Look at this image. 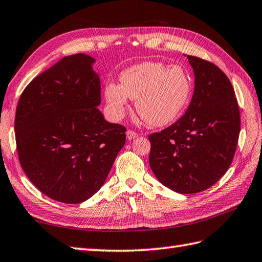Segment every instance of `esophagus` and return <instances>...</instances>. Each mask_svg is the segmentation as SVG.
Segmentation results:
<instances>
[{
    "label": "esophagus",
    "instance_id": "obj_1",
    "mask_svg": "<svg viewBox=\"0 0 262 262\" xmlns=\"http://www.w3.org/2000/svg\"><path fill=\"white\" fill-rule=\"evenodd\" d=\"M126 135H127V138H128V140H134V138H136L137 136H138V134H137V133H135L134 130H127L126 132Z\"/></svg>",
    "mask_w": 262,
    "mask_h": 262
}]
</instances>
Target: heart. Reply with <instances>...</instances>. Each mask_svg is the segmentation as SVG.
<instances>
[{"mask_svg": "<svg viewBox=\"0 0 262 262\" xmlns=\"http://www.w3.org/2000/svg\"><path fill=\"white\" fill-rule=\"evenodd\" d=\"M192 93V80L181 66L146 61L120 75V85L104 90L110 115L121 119L128 109V97L136 100L140 116L152 126H166L181 115Z\"/></svg>", "mask_w": 262, "mask_h": 262, "instance_id": "1", "label": "heart"}]
</instances>
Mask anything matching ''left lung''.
<instances>
[{
	"instance_id": "1",
	"label": "left lung",
	"mask_w": 262,
	"mask_h": 262,
	"mask_svg": "<svg viewBox=\"0 0 262 262\" xmlns=\"http://www.w3.org/2000/svg\"><path fill=\"white\" fill-rule=\"evenodd\" d=\"M194 93L185 115L148 136V162L162 185L181 194L211 187L228 170L239 135V109L228 77L216 64L187 55Z\"/></svg>"
}]
</instances>
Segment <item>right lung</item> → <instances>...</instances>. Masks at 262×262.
<instances>
[{"label":"right lung","instance_id":"right-lung-1","mask_svg":"<svg viewBox=\"0 0 262 262\" xmlns=\"http://www.w3.org/2000/svg\"><path fill=\"white\" fill-rule=\"evenodd\" d=\"M94 62L84 53L64 56L30 81L15 111L20 165L40 192L59 202L93 196L126 142V128L107 122L97 109Z\"/></svg>","mask_w":262,"mask_h":262}]
</instances>
